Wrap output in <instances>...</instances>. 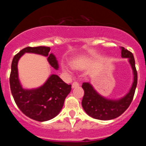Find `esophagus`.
<instances>
[{"instance_id": "esophagus-1", "label": "esophagus", "mask_w": 146, "mask_h": 146, "mask_svg": "<svg viewBox=\"0 0 146 146\" xmlns=\"http://www.w3.org/2000/svg\"><path fill=\"white\" fill-rule=\"evenodd\" d=\"M78 86H79V83H78V82H73V83H72V88H76V87H78Z\"/></svg>"}]
</instances>
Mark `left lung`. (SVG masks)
<instances>
[{"instance_id":"8db88e82","label":"left lung","mask_w":146,"mask_h":146,"mask_svg":"<svg viewBox=\"0 0 146 146\" xmlns=\"http://www.w3.org/2000/svg\"><path fill=\"white\" fill-rule=\"evenodd\" d=\"M121 57L129 59L134 74L133 83L126 96L117 100L106 99L98 94L89 82L82 83L84 96L82 100V106L86 113L95 119L105 121L118 118L126 111L132 102L137 83L135 58L133 54L124 47H121Z\"/></svg>"}]
</instances>
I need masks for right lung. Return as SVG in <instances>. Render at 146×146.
<instances>
[{
    "label": "right lung",
    "instance_id": "right-lung-1",
    "mask_svg": "<svg viewBox=\"0 0 146 146\" xmlns=\"http://www.w3.org/2000/svg\"><path fill=\"white\" fill-rule=\"evenodd\" d=\"M49 47H28L18 52L12 60L9 83L11 94L19 109L28 118L37 121H46L58 115L64 106L72 86L66 84L56 74H52L47 82L36 89H24L18 78V60L25 52L47 56L49 64L55 69H58L56 58L50 53Z\"/></svg>",
    "mask_w": 146,
    "mask_h": 146
}]
</instances>
